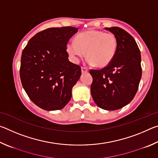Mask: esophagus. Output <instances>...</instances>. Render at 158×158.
Segmentation results:
<instances>
[{
    "label": "esophagus",
    "instance_id": "obj_1",
    "mask_svg": "<svg viewBox=\"0 0 158 158\" xmlns=\"http://www.w3.org/2000/svg\"><path fill=\"white\" fill-rule=\"evenodd\" d=\"M88 71H89V69L85 68H84V67H81V73H88Z\"/></svg>",
    "mask_w": 158,
    "mask_h": 158
}]
</instances>
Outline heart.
Wrapping results in <instances>:
<instances>
[{"instance_id": "obj_1", "label": "heart", "mask_w": 158, "mask_h": 158, "mask_svg": "<svg viewBox=\"0 0 158 158\" xmlns=\"http://www.w3.org/2000/svg\"><path fill=\"white\" fill-rule=\"evenodd\" d=\"M118 49V40L113 33L99 30H88L77 35L75 40L69 41L66 51L74 63H78L86 52L87 63L105 68L114 60Z\"/></svg>"}]
</instances>
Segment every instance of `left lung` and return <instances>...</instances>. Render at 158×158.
Masks as SVG:
<instances>
[{
  "label": "left lung",
  "instance_id": "8db88e82",
  "mask_svg": "<svg viewBox=\"0 0 158 158\" xmlns=\"http://www.w3.org/2000/svg\"><path fill=\"white\" fill-rule=\"evenodd\" d=\"M115 35L118 49L106 68L90 69V92L99 107L114 111L128 105L137 93L141 77V53L132 35L119 27L105 28Z\"/></svg>",
  "mask_w": 158,
  "mask_h": 158
}]
</instances>
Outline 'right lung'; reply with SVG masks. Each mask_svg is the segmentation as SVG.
Masks as SVG:
<instances>
[{"mask_svg":"<svg viewBox=\"0 0 158 158\" xmlns=\"http://www.w3.org/2000/svg\"><path fill=\"white\" fill-rule=\"evenodd\" d=\"M77 28H50L32 37L21 59L20 78L29 98L47 111L64 108L81 74L68 59L66 45Z\"/></svg>","mask_w":158,"mask_h":158,"instance_id":"right-lung-1","label":"right lung"}]
</instances>
